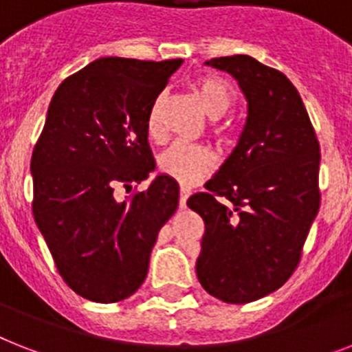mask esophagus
Here are the masks:
<instances>
[{"label":"esophagus","instance_id":"34e87169","mask_svg":"<svg viewBox=\"0 0 352 352\" xmlns=\"http://www.w3.org/2000/svg\"><path fill=\"white\" fill-rule=\"evenodd\" d=\"M191 195V188L188 186H181V208H184L186 201H188V197Z\"/></svg>","mask_w":352,"mask_h":352}]
</instances>
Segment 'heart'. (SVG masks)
<instances>
[{"label":"heart","mask_w":352,"mask_h":352,"mask_svg":"<svg viewBox=\"0 0 352 352\" xmlns=\"http://www.w3.org/2000/svg\"><path fill=\"white\" fill-rule=\"evenodd\" d=\"M193 92L202 102L208 116L219 119L230 110L233 104V92L228 82L219 77L202 76L193 82ZM161 110L162 99L159 97L148 116V133L151 137L161 135ZM215 162V155L204 144H188L175 142L159 157V170L164 175L182 182V184H195L211 170Z\"/></svg>","instance_id":"1"}]
</instances>
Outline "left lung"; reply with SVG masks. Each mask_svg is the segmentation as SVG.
Returning a JSON list of instances; mask_svg holds the SVG:
<instances>
[{"mask_svg": "<svg viewBox=\"0 0 352 352\" xmlns=\"http://www.w3.org/2000/svg\"><path fill=\"white\" fill-rule=\"evenodd\" d=\"M206 65L235 77L248 101L241 141L206 190L188 199L204 221L199 282L228 304H248L289 280L320 208V144L302 97L251 56Z\"/></svg>", "mask_w": 352, "mask_h": 352, "instance_id": "obj_1", "label": "left lung"}]
</instances>
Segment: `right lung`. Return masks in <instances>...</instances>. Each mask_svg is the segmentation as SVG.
Segmentation results:
<instances>
[{
	"label": "right lung",
	"mask_w": 352,
	"mask_h": 352,
	"mask_svg": "<svg viewBox=\"0 0 352 352\" xmlns=\"http://www.w3.org/2000/svg\"><path fill=\"white\" fill-rule=\"evenodd\" d=\"M182 59L101 57L59 85L30 161L32 213L65 284L111 304L146 278L151 248L179 206V184L155 170L148 116ZM137 188V186H135Z\"/></svg>",
	"instance_id": "add662e5"
}]
</instances>
